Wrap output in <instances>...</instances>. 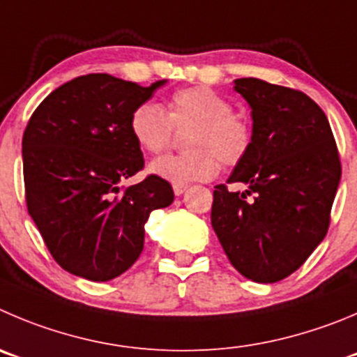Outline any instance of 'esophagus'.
<instances>
[{
    "instance_id": "obj_1",
    "label": "esophagus",
    "mask_w": 357,
    "mask_h": 357,
    "mask_svg": "<svg viewBox=\"0 0 357 357\" xmlns=\"http://www.w3.org/2000/svg\"><path fill=\"white\" fill-rule=\"evenodd\" d=\"M172 188H174L176 195H181V194H185L186 188H188V185H174Z\"/></svg>"
}]
</instances>
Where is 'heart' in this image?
<instances>
[{
    "mask_svg": "<svg viewBox=\"0 0 357 357\" xmlns=\"http://www.w3.org/2000/svg\"><path fill=\"white\" fill-rule=\"evenodd\" d=\"M167 112L155 102H144L130 114V133L148 153L171 146L174 128L188 127V149L153 160L149 171L174 185L206 181L218 172L220 162L234 167L252 148V125L225 96L208 86L178 89L169 98Z\"/></svg>",
    "mask_w": 357,
    "mask_h": 357,
    "instance_id": "obj_1",
    "label": "heart"
}]
</instances>
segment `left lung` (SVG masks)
<instances>
[{
  "instance_id": "1",
  "label": "left lung",
  "mask_w": 357,
  "mask_h": 357,
  "mask_svg": "<svg viewBox=\"0 0 357 357\" xmlns=\"http://www.w3.org/2000/svg\"><path fill=\"white\" fill-rule=\"evenodd\" d=\"M234 89L252 107V148L229 185H216L211 225L231 264L275 284L305 264L324 239L342 163L324 111L299 89L255 77Z\"/></svg>"
}]
</instances>
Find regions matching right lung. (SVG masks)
<instances>
[{"label": "right lung", "instance_id": "obj_1", "mask_svg": "<svg viewBox=\"0 0 357 357\" xmlns=\"http://www.w3.org/2000/svg\"><path fill=\"white\" fill-rule=\"evenodd\" d=\"M151 86L109 73H88L43 98L22 135L26 206L52 259L75 276L107 282L125 273L144 248L151 211L174 201L171 183L144 169L130 114Z\"/></svg>", "mask_w": 357, "mask_h": 357}]
</instances>
